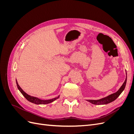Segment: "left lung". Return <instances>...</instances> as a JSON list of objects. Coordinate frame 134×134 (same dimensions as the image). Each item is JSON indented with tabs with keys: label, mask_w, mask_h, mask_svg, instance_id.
<instances>
[{
	"label": "left lung",
	"mask_w": 134,
	"mask_h": 134,
	"mask_svg": "<svg viewBox=\"0 0 134 134\" xmlns=\"http://www.w3.org/2000/svg\"><path fill=\"white\" fill-rule=\"evenodd\" d=\"M126 79L125 82H124L123 84L121 86V87L120 88L119 90L117 91L116 92L113 93V94H111L110 95H109L106 97H104V98H100L99 99H97V100H92V99H87L86 100L88 101V102H90L93 104H96V105H100V104H106L108 103H111L113 101H114L116 99H117V97H118L122 93L124 90H125V88L126 86V82H127V73H126Z\"/></svg>",
	"instance_id": "obj_1"
}]
</instances>
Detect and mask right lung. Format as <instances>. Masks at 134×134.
Returning a JSON list of instances; mask_svg holds the SVG:
<instances>
[{
  "instance_id": "1",
  "label": "right lung",
  "mask_w": 134,
  "mask_h": 134,
  "mask_svg": "<svg viewBox=\"0 0 134 134\" xmlns=\"http://www.w3.org/2000/svg\"><path fill=\"white\" fill-rule=\"evenodd\" d=\"M16 84H17V88L18 89V90L20 91V92L22 93V95L25 97L26 99L27 100L30 101V102L36 104H48V103L54 102V100L58 99L59 97H60V95H59L58 97H55V98H52V99H50L43 100V99H40V98H37V97H33V96H30L29 94H28L27 93H26L25 91H23V90H22V89L21 87H20V86L18 85V83L17 82V80H16Z\"/></svg>"
}]
</instances>
